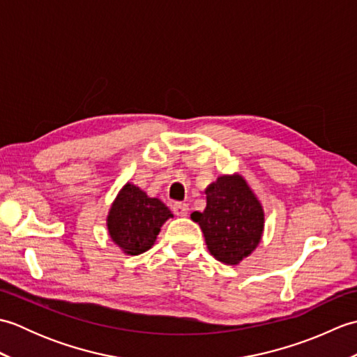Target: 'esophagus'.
Listing matches in <instances>:
<instances>
[{
	"label": "esophagus",
	"mask_w": 357,
	"mask_h": 357,
	"mask_svg": "<svg viewBox=\"0 0 357 357\" xmlns=\"http://www.w3.org/2000/svg\"><path fill=\"white\" fill-rule=\"evenodd\" d=\"M172 210H173V213L176 215V216L184 218V216H187V213H188V206H187L185 202H174Z\"/></svg>",
	"instance_id": "34e87169"
}]
</instances>
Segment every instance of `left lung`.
<instances>
[{
    "mask_svg": "<svg viewBox=\"0 0 357 357\" xmlns=\"http://www.w3.org/2000/svg\"><path fill=\"white\" fill-rule=\"evenodd\" d=\"M207 207L193 211L206 238L208 252L218 261L238 265L259 245L264 231V210L259 199L241 174H224L207 190Z\"/></svg>",
    "mask_w": 357,
    "mask_h": 357,
    "instance_id": "obj_1",
    "label": "left lung"
}]
</instances>
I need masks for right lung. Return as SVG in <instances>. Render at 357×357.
<instances>
[{"label": "right lung", "instance_id": "1", "mask_svg": "<svg viewBox=\"0 0 357 357\" xmlns=\"http://www.w3.org/2000/svg\"><path fill=\"white\" fill-rule=\"evenodd\" d=\"M172 216L161 199L149 198L139 187L127 183L109 210L107 229L112 241L126 255L135 256L151 248L162 224Z\"/></svg>", "mask_w": 357, "mask_h": 357}]
</instances>
